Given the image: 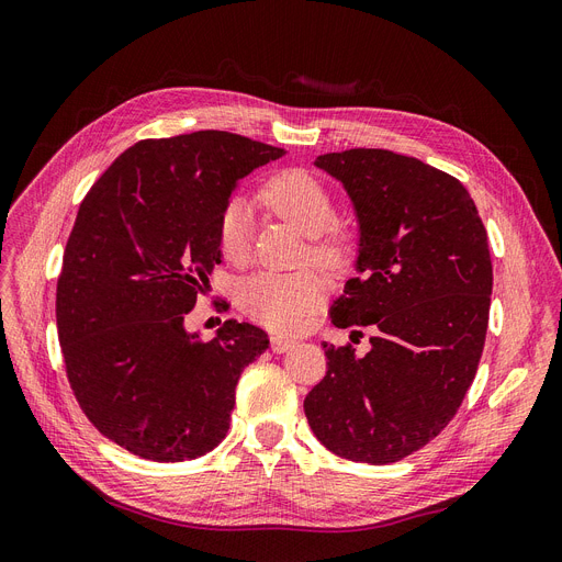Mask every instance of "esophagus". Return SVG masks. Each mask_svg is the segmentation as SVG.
<instances>
[{
	"label": "esophagus",
	"mask_w": 562,
	"mask_h": 562,
	"mask_svg": "<svg viewBox=\"0 0 562 562\" xmlns=\"http://www.w3.org/2000/svg\"><path fill=\"white\" fill-rule=\"evenodd\" d=\"M294 345H296V339H291V337H282V335L271 337V349L276 353H284L289 349H294Z\"/></svg>",
	"instance_id": "34e87169"
}]
</instances>
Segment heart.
I'll return each instance as SVG.
<instances>
[{
    "label": "heart",
    "mask_w": 562,
    "mask_h": 562,
    "mask_svg": "<svg viewBox=\"0 0 562 562\" xmlns=\"http://www.w3.org/2000/svg\"><path fill=\"white\" fill-rule=\"evenodd\" d=\"M261 202L282 221L312 238L310 255L324 266H341L356 250L353 234L337 223L330 190L301 169H284L259 190ZM252 215L248 204L234 198L217 223V240L229 261H243L250 250ZM328 280L316 268L301 271H261L243 280L238 305L255 322L276 333H296L326 296Z\"/></svg>",
    "instance_id": "1"
}]
</instances>
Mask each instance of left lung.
Instances as JSON below:
<instances>
[{"mask_svg":"<svg viewBox=\"0 0 562 562\" xmlns=\"http://www.w3.org/2000/svg\"><path fill=\"white\" fill-rule=\"evenodd\" d=\"M314 165L341 181L360 225L330 319L374 335L364 356L324 341L328 372L303 406L330 452L381 467L427 446L467 397L490 324V243L469 190L418 158L349 149Z\"/></svg>","mask_w":562,"mask_h":562,"instance_id":"left-lung-1","label":"left lung"}]
</instances>
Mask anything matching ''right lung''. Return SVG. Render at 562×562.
<instances>
[{"label": "right lung", "instance_id": "1", "mask_svg": "<svg viewBox=\"0 0 562 562\" xmlns=\"http://www.w3.org/2000/svg\"><path fill=\"white\" fill-rule=\"evenodd\" d=\"M284 149L225 131L142 139L91 186L57 280L66 376L89 423L151 461L223 441L240 372L268 349L252 324L209 341L186 316L221 263L217 223L238 179Z\"/></svg>", "mask_w": 562, "mask_h": 562}]
</instances>
